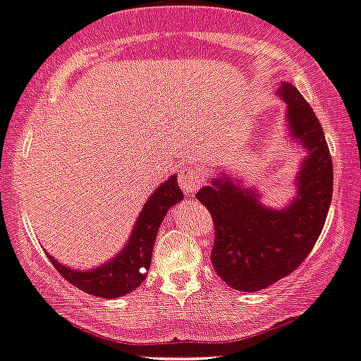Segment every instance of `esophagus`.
Masks as SVG:
<instances>
[{
    "label": "esophagus",
    "mask_w": 361,
    "mask_h": 361,
    "mask_svg": "<svg viewBox=\"0 0 361 361\" xmlns=\"http://www.w3.org/2000/svg\"><path fill=\"white\" fill-rule=\"evenodd\" d=\"M203 173L196 169H188L180 173L179 177V185L185 195H192L200 189V185H203Z\"/></svg>",
    "instance_id": "1"
}]
</instances>
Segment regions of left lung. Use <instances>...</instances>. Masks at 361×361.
Returning <instances> with one entry per match:
<instances>
[{"instance_id":"left-lung-1","label":"left lung","mask_w":361,"mask_h":361,"mask_svg":"<svg viewBox=\"0 0 361 361\" xmlns=\"http://www.w3.org/2000/svg\"><path fill=\"white\" fill-rule=\"evenodd\" d=\"M279 94L288 103L291 133L309 149L295 202L283 210L267 209L255 192L224 179L196 192L212 214L214 270L238 291L265 290L302 265L321 235L334 195V165L316 114L291 84L281 85Z\"/></svg>"}]
</instances>
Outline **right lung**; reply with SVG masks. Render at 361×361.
I'll return each mask as SVG.
<instances>
[{
	"label": "right lung",
	"instance_id": "1",
	"mask_svg": "<svg viewBox=\"0 0 361 361\" xmlns=\"http://www.w3.org/2000/svg\"><path fill=\"white\" fill-rule=\"evenodd\" d=\"M182 196L184 195L179 189L176 176L163 182L142 209L126 247L106 265L89 270V272H78V270L63 267L52 256H49V259L68 283L84 293L102 298L124 297L144 283L145 272L151 265L152 247H154L159 224L170 207L180 202Z\"/></svg>",
	"mask_w": 361,
	"mask_h": 361
}]
</instances>
